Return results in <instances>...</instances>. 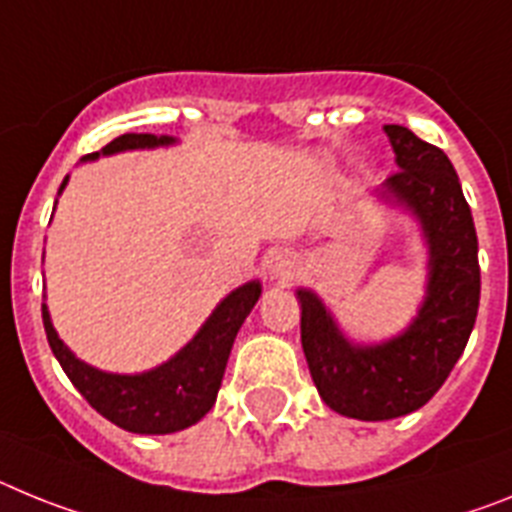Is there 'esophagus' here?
<instances>
[{
  "instance_id": "34e87169",
  "label": "esophagus",
  "mask_w": 512,
  "mask_h": 512,
  "mask_svg": "<svg viewBox=\"0 0 512 512\" xmlns=\"http://www.w3.org/2000/svg\"><path fill=\"white\" fill-rule=\"evenodd\" d=\"M299 273V260L288 250H278L268 260V275L278 283H291L293 275Z\"/></svg>"
}]
</instances>
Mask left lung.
Returning a JSON list of instances; mask_svg holds the SVG:
<instances>
[{
    "label": "left lung",
    "instance_id": "obj_1",
    "mask_svg": "<svg viewBox=\"0 0 512 512\" xmlns=\"http://www.w3.org/2000/svg\"><path fill=\"white\" fill-rule=\"evenodd\" d=\"M384 131L399 172L373 201L410 213L428 250L415 317L386 340H350L317 293L296 288L301 348L319 397L330 410L366 422L394 420L430 402L464 353L479 309L477 231L451 159L410 128Z\"/></svg>",
    "mask_w": 512,
    "mask_h": 512
}]
</instances>
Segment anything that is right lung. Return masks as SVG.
<instances>
[{"mask_svg": "<svg viewBox=\"0 0 512 512\" xmlns=\"http://www.w3.org/2000/svg\"><path fill=\"white\" fill-rule=\"evenodd\" d=\"M175 144V136L123 133L95 154L82 157V162H95V159L121 154V151L159 149V146ZM66 182H69V175L61 182L59 195L64 193ZM260 293V281H247L226 293L201 324V330L195 332L193 340L185 342L170 361L141 373L102 371L77 358L53 327L46 304H43V327H46L48 345L69 381L105 420L128 433L167 435L190 428L208 415L221 389L234 337L244 319L250 317Z\"/></svg>", "mask_w": 512, "mask_h": 512, "instance_id": "obj_1", "label": "right lung"}]
</instances>
